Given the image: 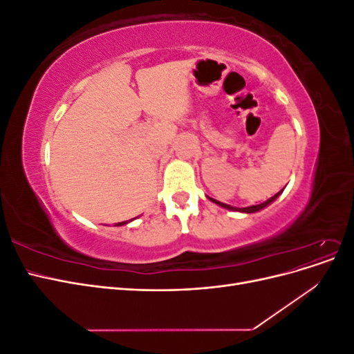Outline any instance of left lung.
<instances>
[{
  "label": "left lung",
  "instance_id": "obj_1",
  "mask_svg": "<svg viewBox=\"0 0 354 354\" xmlns=\"http://www.w3.org/2000/svg\"><path fill=\"white\" fill-rule=\"evenodd\" d=\"M281 195V192H277V194L274 195V196H272L270 199H267L266 202H263V203H260V205H251V207H246V208H236V207H232V205H227V203H223V202H218V201H216V199H212V198H209L214 203H217V205H220V207H223V208H226V209H230V211H239V212H246V214H251V212H257V211H260V209H263V208H266L267 205H270V203Z\"/></svg>",
  "mask_w": 354,
  "mask_h": 354
}]
</instances>
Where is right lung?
Wrapping results in <instances>:
<instances>
[{
  "mask_svg": "<svg viewBox=\"0 0 354 354\" xmlns=\"http://www.w3.org/2000/svg\"><path fill=\"white\" fill-rule=\"evenodd\" d=\"M128 221H121V223H115V226H124V224H127Z\"/></svg>",
  "mask_w": 354,
  "mask_h": 354,
  "instance_id": "obj_1",
  "label": "right lung"
}]
</instances>
